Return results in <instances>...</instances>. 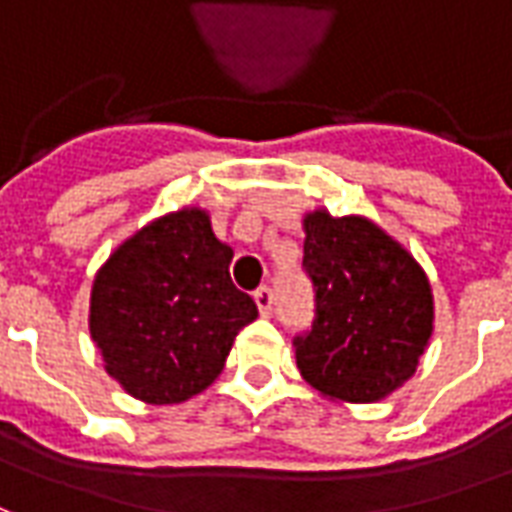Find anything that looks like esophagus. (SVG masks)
I'll list each match as a JSON object with an SVG mask.
<instances>
[{
	"label": "esophagus",
	"instance_id": "obj_1",
	"mask_svg": "<svg viewBox=\"0 0 512 512\" xmlns=\"http://www.w3.org/2000/svg\"><path fill=\"white\" fill-rule=\"evenodd\" d=\"M255 304L257 310L263 318H271V312H274V290L271 288H257L255 290Z\"/></svg>",
	"mask_w": 512,
	"mask_h": 512
}]
</instances>
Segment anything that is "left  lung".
<instances>
[{"label": "left lung", "mask_w": 512, "mask_h": 512, "mask_svg": "<svg viewBox=\"0 0 512 512\" xmlns=\"http://www.w3.org/2000/svg\"><path fill=\"white\" fill-rule=\"evenodd\" d=\"M301 268L312 285V323L293 334L296 365L318 392L373 403L414 376L433 332L425 271L367 219H304Z\"/></svg>", "instance_id": "1"}]
</instances>
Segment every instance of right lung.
<instances>
[{"instance_id":"obj_1","label":"right lung","mask_w":512,"mask_h":512,"mask_svg":"<svg viewBox=\"0 0 512 512\" xmlns=\"http://www.w3.org/2000/svg\"><path fill=\"white\" fill-rule=\"evenodd\" d=\"M233 249L202 211L147 224L93 285L90 334L106 373L147 403H180L222 373L257 304L230 279Z\"/></svg>"}]
</instances>
